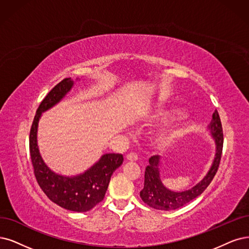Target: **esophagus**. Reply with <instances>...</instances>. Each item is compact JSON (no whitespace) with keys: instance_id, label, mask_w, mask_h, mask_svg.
Returning <instances> with one entry per match:
<instances>
[{"instance_id":"esophagus-1","label":"esophagus","mask_w":249,"mask_h":249,"mask_svg":"<svg viewBox=\"0 0 249 249\" xmlns=\"http://www.w3.org/2000/svg\"><path fill=\"white\" fill-rule=\"evenodd\" d=\"M126 159L128 160V161H136L137 159H139V156H137L136 154H134V153H130V154H128L127 156H126Z\"/></svg>"}]
</instances>
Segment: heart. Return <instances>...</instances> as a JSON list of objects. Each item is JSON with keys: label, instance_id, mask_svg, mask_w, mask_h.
I'll use <instances>...</instances> for the list:
<instances>
[{"label": "heart", "instance_id": "1", "mask_svg": "<svg viewBox=\"0 0 249 249\" xmlns=\"http://www.w3.org/2000/svg\"><path fill=\"white\" fill-rule=\"evenodd\" d=\"M163 115H164V114H163V113H159V114H158V116H157V117H161V116H163ZM178 131H179V129H177V130H176V131H174V132H173V133H172V135H176V134H178Z\"/></svg>", "mask_w": 249, "mask_h": 249}]
</instances>
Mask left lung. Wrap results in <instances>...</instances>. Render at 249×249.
Returning <instances> with one entry per match:
<instances>
[{
	"label": "left lung",
	"mask_w": 249,
	"mask_h": 249,
	"mask_svg": "<svg viewBox=\"0 0 249 249\" xmlns=\"http://www.w3.org/2000/svg\"><path fill=\"white\" fill-rule=\"evenodd\" d=\"M210 134L215 141V157L204 178L198 182L195 187L183 192H173L164 187L160 179L159 172V156H153L149 159V165L144 171V185L141 191L140 196L145 204L150 207L159 210H174L186 205L192 200H194L209 186L217 172L220 159H222L224 134L220 118L217 110L213 113V120L209 124Z\"/></svg>",
	"instance_id": "obj_1"
}]
</instances>
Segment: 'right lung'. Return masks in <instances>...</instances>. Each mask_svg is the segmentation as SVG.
Here are the masks:
<instances>
[{
	"mask_svg": "<svg viewBox=\"0 0 249 249\" xmlns=\"http://www.w3.org/2000/svg\"><path fill=\"white\" fill-rule=\"evenodd\" d=\"M72 85L73 81L71 78L63 79L42 100L31 128L30 153L35 177L46 196L62 208L77 213H86L104 200L110 177L118 167L121 166L123 156L121 154H105L84 173L71 178L53 172L44 163L36 143L39 120L43 112L59 103L66 96Z\"/></svg>",
	"mask_w": 249,
	"mask_h": 249,
	"instance_id": "obj_1",
	"label": "right lung"
}]
</instances>
